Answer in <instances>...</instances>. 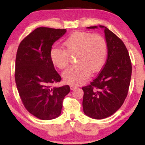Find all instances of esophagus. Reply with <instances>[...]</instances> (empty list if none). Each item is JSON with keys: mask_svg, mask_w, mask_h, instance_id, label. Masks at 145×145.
Wrapping results in <instances>:
<instances>
[{"mask_svg": "<svg viewBox=\"0 0 145 145\" xmlns=\"http://www.w3.org/2000/svg\"><path fill=\"white\" fill-rule=\"evenodd\" d=\"M70 87H71V90H74L75 88H77L76 86H73V85H71V86Z\"/></svg>", "mask_w": 145, "mask_h": 145, "instance_id": "esophagus-1", "label": "esophagus"}]
</instances>
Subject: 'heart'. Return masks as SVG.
Here are the masks:
<instances>
[{"label":"heart","instance_id":"1","mask_svg":"<svg viewBox=\"0 0 145 145\" xmlns=\"http://www.w3.org/2000/svg\"><path fill=\"white\" fill-rule=\"evenodd\" d=\"M65 50L52 47L49 52L51 62L57 68L63 69L69 65V55L77 53L76 63L63 73L65 82L79 85L88 80L90 71L97 72L106 63L108 46L103 37L98 34L76 31L69 35L63 43Z\"/></svg>","mask_w":145,"mask_h":145}]
</instances>
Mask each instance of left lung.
Wrapping results in <instances>:
<instances>
[{
  "label": "left lung",
  "mask_w": 145,
  "mask_h": 145,
  "mask_svg": "<svg viewBox=\"0 0 145 145\" xmlns=\"http://www.w3.org/2000/svg\"><path fill=\"white\" fill-rule=\"evenodd\" d=\"M104 29L108 46V58L104 68L96 79L84 91L82 106L87 116L102 120L112 116L125 100L131 77L132 66L124 43L104 25L88 29Z\"/></svg>",
  "instance_id": "left-lung-1"
}]
</instances>
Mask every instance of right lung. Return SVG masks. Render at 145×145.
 <instances>
[{
    "label": "right lung",
    "instance_id": "right-lung-1",
    "mask_svg": "<svg viewBox=\"0 0 145 145\" xmlns=\"http://www.w3.org/2000/svg\"><path fill=\"white\" fill-rule=\"evenodd\" d=\"M66 29L40 27L20 43L16 53L15 80L26 110L36 118L50 120L61 114L63 99L70 92L69 85L52 87L61 80L51 62L49 52Z\"/></svg>",
    "mask_w": 145,
    "mask_h": 145
}]
</instances>
